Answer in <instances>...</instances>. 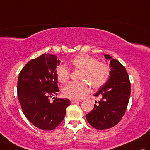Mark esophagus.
I'll list each match as a JSON object with an SVG mask.
<instances>
[{
    "mask_svg": "<svg viewBox=\"0 0 150 150\" xmlns=\"http://www.w3.org/2000/svg\"><path fill=\"white\" fill-rule=\"evenodd\" d=\"M70 102H71V104H75L76 103H77V102H79V100L76 99H70Z\"/></svg>",
    "mask_w": 150,
    "mask_h": 150,
    "instance_id": "1",
    "label": "esophagus"
}]
</instances>
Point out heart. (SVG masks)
Wrapping results in <instances>:
<instances>
[{
	"instance_id": "1",
	"label": "heart",
	"mask_w": 150,
	"mask_h": 150,
	"mask_svg": "<svg viewBox=\"0 0 150 150\" xmlns=\"http://www.w3.org/2000/svg\"><path fill=\"white\" fill-rule=\"evenodd\" d=\"M69 66L73 69L80 70L79 79L81 81L69 82L64 86L62 93L68 98L81 99L89 93L90 86L98 90L106 83L110 76V67L106 63L98 61L96 58L86 54L73 57L70 60ZM55 73L60 83L69 80L70 71L66 66H57Z\"/></svg>"
}]
</instances>
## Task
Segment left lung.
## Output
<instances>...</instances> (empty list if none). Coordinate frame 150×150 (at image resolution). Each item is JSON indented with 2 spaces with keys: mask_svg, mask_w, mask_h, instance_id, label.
Returning a JSON list of instances; mask_svg holds the SVG:
<instances>
[{
  "mask_svg": "<svg viewBox=\"0 0 150 150\" xmlns=\"http://www.w3.org/2000/svg\"><path fill=\"white\" fill-rule=\"evenodd\" d=\"M110 59V76L107 82L94 95L100 97L86 117L90 125L98 130L112 128L125 113L131 93V83L124 66L108 55Z\"/></svg>",
  "mask_w": 150,
  "mask_h": 150,
  "instance_id": "8db88e82",
  "label": "left lung"
}]
</instances>
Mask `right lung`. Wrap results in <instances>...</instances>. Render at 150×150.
I'll list each match as a JSON object with an SVG mask.
<instances>
[{
  "mask_svg": "<svg viewBox=\"0 0 150 150\" xmlns=\"http://www.w3.org/2000/svg\"><path fill=\"white\" fill-rule=\"evenodd\" d=\"M60 61L56 55L43 54L30 60L19 73L17 95L22 112L30 122L40 129L50 131L64 119L70 102L67 98L50 97L59 91L55 73Z\"/></svg>",
  "mask_w": 150,
  "mask_h": 150,
  "instance_id": "right-lung-1",
  "label": "right lung"
}]
</instances>
